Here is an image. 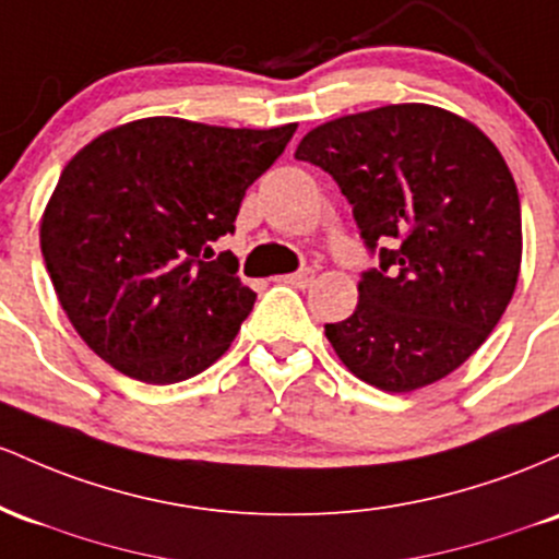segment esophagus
<instances>
[{"mask_svg":"<svg viewBox=\"0 0 559 559\" xmlns=\"http://www.w3.org/2000/svg\"><path fill=\"white\" fill-rule=\"evenodd\" d=\"M285 282L287 285L298 287V290H306V287L313 282V269H300V272H296V274H287Z\"/></svg>","mask_w":559,"mask_h":559,"instance_id":"1","label":"esophagus"}]
</instances>
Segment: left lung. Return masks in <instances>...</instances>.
Returning <instances> with one entry per match:
<instances>
[{
    "mask_svg": "<svg viewBox=\"0 0 559 559\" xmlns=\"http://www.w3.org/2000/svg\"><path fill=\"white\" fill-rule=\"evenodd\" d=\"M296 158L335 179L378 255L354 313L324 324L335 354L388 393L447 378L518 285L520 198L499 150L465 118L412 103L322 123Z\"/></svg>",
    "mask_w": 559,
    "mask_h": 559,
    "instance_id": "obj_1",
    "label": "left lung"
}]
</instances>
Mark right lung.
Listing matches in <instances>:
<instances>
[{"instance_id":"1","label":"right lung","mask_w":559,"mask_h":559,"mask_svg":"<svg viewBox=\"0 0 559 559\" xmlns=\"http://www.w3.org/2000/svg\"><path fill=\"white\" fill-rule=\"evenodd\" d=\"M296 123L224 129L142 118L86 144L41 218L60 306L99 359L171 385L209 369L253 311L235 235L246 190L285 153Z\"/></svg>"}]
</instances>
